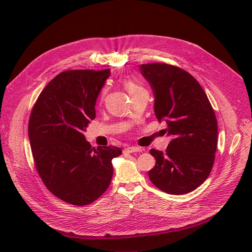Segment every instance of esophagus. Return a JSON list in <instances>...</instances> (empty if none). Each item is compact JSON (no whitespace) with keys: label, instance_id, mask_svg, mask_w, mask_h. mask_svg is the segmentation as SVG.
<instances>
[{"label":"esophagus","instance_id":"1","mask_svg":"<svg viewBox=\"0 0 252 252\" xmlns=\"http://www.w3.org/2000/svg\"><path fill=\"white\" fill-rule=\"evenodd\" d=\"M125 152L132 154V153H140L141 149L140 148H136V147H127L126 149H125Z\"/></svg>","mask_w":252,"mask_h":252}]
</instances>
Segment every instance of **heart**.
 Masks as SVG:
<instances>
[{
    "instance_id": "1",
    "label": "heart",
    "mask_w": 252,
    "mask_h": 252,
    "mask_svg": "<svg viewBox=\"0 0 252 252\" xmlns=\"http://www.w3.org/2000/svg\"><path fill=\"white\" fill-rule=\"evenodd\" d=\"M124 86H125V88L126 89V91L128 92V94H129L130 95H132V94H134L135 93H137L138 91L142 90V88H141L136 82H134V81H132V80H130V79L125 80V81H124ZM102 94H104V91L102 92Z\"/></svg>"
}]
</instances>
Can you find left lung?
<instances>
[{"mask_svg":"<svg viewBox=\"0 0 252 252\" xmlns=\"http://www.w3.org/2000/svg\"><path fill=\"white\" fill-rule=\"evenodd\" d=\"M139 70L154 92L156 117L171 136L165 153L151 150L156 165L151 182L169 194L197 189L209 175L218 148V121L207 95L188 71L166 63H146Z\"/></svg>","mask_w":252,"mask_h":252,"instance_id":"obj_1","label":"left lung"}]
</instances>
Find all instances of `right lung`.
<instances>
[{
	"instance_id": "1",
	"label": "right lung",
	"mask_w": 252,
	"mask_h": 252,
	"mask_svg": "<svg viewBox=\"0 0 252 252\" xmlns=\"http://www.w3.org/2000/svg\"><path fill=\"white\" fill-rule=\"evenodd\" d=\"M110 68L59 74L43 90L29 121L32 154L43 183L60 199L87 205L109 188L117 147L93 148L84 131L95 118L94 105Z\"/></svg>"
}]
</instances>
